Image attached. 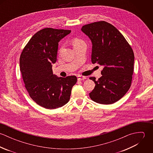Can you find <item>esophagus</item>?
<instances>
[{
  "instance_id": "obj_1",
  "label": "esophagus",
  "mask_w": 153,
  "mask_h": 153,
  "mask_svg": "<svg viewBox=\"0 0 153 153\" xmlns=\"http://www.w3.org/2000/svg\"><path fill=\"white\" fill-rule=\"evenodd\" d=\"M87 78L86 76H81V75H78L77 76V79L78 81H82L84 79H85Z\"/></svg>"
}]
</instances>
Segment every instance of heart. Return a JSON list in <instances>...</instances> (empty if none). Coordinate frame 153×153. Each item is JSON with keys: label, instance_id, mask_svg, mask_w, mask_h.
<instances>
[{"label": "heart", "instance_id": "heart-1", "mask_svg": "<svg viewBox=\"0 0 153 153\" xmlns=\"http://www.w3.org/2000/svg\"><path fill=\"white\" fill-rule=\"evenodd\" d=\"M84 42L83 41H82L81 39H78V38H74L72 41V44H73V46L76 45H78V44H81V43H82ZM61 48L59 49V51H61Z\"/></svg>", "mask_w": 153, "mask_h": 153}]
</instances>
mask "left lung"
<instances>
[{
  "instance_id": "left-lung-1",
  "label": "left lung",
  "mask_w": 153,
  "mask_h": 153,
  "mask_svg": "<svg viewBox=\"0 0 153 153\" xmlns=\"http://www.w3.org/2000/svg\"><path fill=\"white\" fill-rule=\"evenodd\" d=\"M81 30L92 44L91 61L104 66L102 76L96 81L89 93L91 99L99 104H111L128 91L134 71V55L124 36L113 25L105 21L85 25Z\"/></svg>"
}]
</instances>
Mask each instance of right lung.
Masks as SVG:
<instances>
[{
    "label": "right lung",
    "mask_w": 153,
    "mask_h": 153,
    "mask_svg": "<svg viewBox=\"0 0 153 153\" xmlns=\"http://www.w3.org/2000/svg\"><path fill=\"white\" fill-rule=\"evenodd\" d=\"M70 30L45 28L36 33L24 48L20 57V71L30 98L46 109H56L68 102L75 76L58 77L53 74L58 43Z\"/></svg>",
    "instance_id": "1"
}]
</instances>
